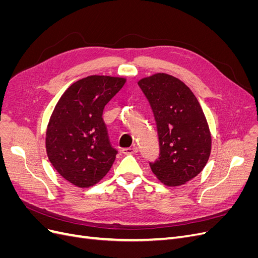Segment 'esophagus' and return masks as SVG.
Wrapping results in <instances>:
<instances>
[{
    "label": "esophagus",
    "instance_id": "1",
    "mask_svg": "<svg viewBox=\"0 0 258 258\" xmlns=\"http://www.w3.org/2000/svg\"><path fill=\"white\" fill-rule=\"evenodd\" d=\"M139 152L138 147H128V148H123L122 153L124 155H132V154H137Z\"/></svg>",
    "mask_w": 258,
    "mask_h": 258
}]
</instances>
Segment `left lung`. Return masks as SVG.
Wrapping results in <instances>:
<instances>
[{"instance_id": "1", "label": "left lung", "mask_w": 258, "mask_h": 258, "mask_svg": "<svg viewBox=\"0 0 258 258\" xmlns=\"http://www.w3.org/2000/svg\"><path fill=\"white\" fill-rule=\"evenodd\" d=\"M154 113L159 157L150 162L167 186H179L197 176L210 157V129L192 91L176 77L157 73L139 81Z\"/></svg>"}]
</instances>
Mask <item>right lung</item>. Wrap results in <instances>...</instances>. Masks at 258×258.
I'll return each mask as SVG.
<instances>
[{
	"mask_svg": "<svg viewBox=\"0 0 258 258\" xmlns=\"http://www.w3.org/2000/svg\"><path fill=\"white\" fill-rule=\"evenodd\" d=\"M124 83L122 77H85L70 86L54 106L46 131V152L57 172L77 187L100 182L116 158L102 114Z\"/></svg>",
	"mask_w": 258,
	"mask_h": 258,
	"instance_id": "add662e5",
	"label": "right lung"
}]
</instances>
